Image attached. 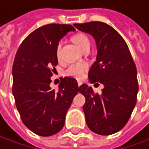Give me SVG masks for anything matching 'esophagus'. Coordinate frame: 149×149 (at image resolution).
<instances>
[{"instance_id": "esophagus-1", "label": "esophagus", "mask_w": 149, "mask_h": 149, "mask_svg": "<svg viewBox=\"0 0 149 149\" xmlns=\"http://www.w3.org/2000/svg\"><path fill=\"white\" fill-rule=\"evenodd\" d=\"M78 85H79V86H80L82 85V81L79 80V81H78Z\"/></svg>"}]
</instances>
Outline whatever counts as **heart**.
Segmentation results:
<instances>
[{
    "label": "heart",
    "mask_w": 149,
    "mask_h": 149,
    "mask_svg": "<svg viewBox=\"0 0 149 149\" xmlns=\"http://www.w3.org/2000/svg\"><path fill=\"white\" fill-rule=\"evenodd\" d=\"M72 40L82 50L86 47L90 46V40H89L88 37L85 33H79L74 34L72 36ZM61 48H62V41H59L57 46H56V50L57 57L60 56ZM87 69H88V66L86 63L71 64L64 70V75L68 76V77H71V78H75V79H81L84 77Z\"/></svg>",
    "instance_id": "heart-1"
}]
</instances>
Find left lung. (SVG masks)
Wrapping results in <instances>:
<instances>
[{"label":"left lung","instance_id":"1","mask_svg":"<svg viewBox=\"0 0 149 149\" xmlns=\"http://www.w3.org/2000/svg\"><path fill=\"white\" fill-rule=\"evenodd\" d=\"M74 26L94 38L97 57L88 78L104 86L102 94L86 84L79 87L86 98L83 110L87 126L100 135L113 134L126 125L135 107L139 90L136 65L126 42L110 25L93 21Z\"/></svg>","mask_w":149,"mask_h":149}]
</instances>
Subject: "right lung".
<instances>
[{"label":"right lung","instance_id":"1","mask_svg":"<svg viewBox=\"0 0 149 149\" xmlns=\"http://www.w3.org/2000/svg\"><path fill=\"white\" fill-rule=\"evenodd\" d=\"M70 31V24H50L30 33L15 56L12 93L24 125L37 135L47 137L60 132L72 100L79 92L73 78L61 79L59 88L51 89L50 78L58 64L56 46Z\"/></svg>","mask_w":149,"mask_h":149}]
</instances>
